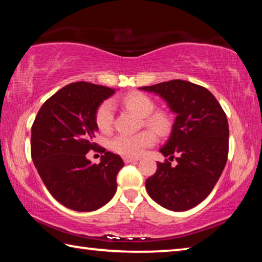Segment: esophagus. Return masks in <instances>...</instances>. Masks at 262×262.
<instances>
[{
  "mask_svg": "<svg viewBox=\"0 0 262 262\" xmlns=\"http://www.w3.org/2000/svg\"><path fill=\"white\" fill-rule=\"evenodd\" d=\"M139 161V158H133V157H123V162L126 164L128 163H132V162H137Z\"/></svg>",
  "mask_w": 262,
  "mask_h": 262,
  "instance_id": "1",
  "label": "esophagus"
}]
</instances>
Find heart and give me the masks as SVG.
I'll list each match as a JSON object with an SVG mask.
<instances>
[{"label": "heart", "mask_w": 262, "mask_h": 262, "mask_svg": "<svg viewBox=\"0 0 262 262\" xmlns=\"http://www.w3.org/2000/svg\"><path fill=\"white\" fill-rule=\"evenodd\" d=\"M122 104L132 112L143 118L145 126L151 128L159 135H165L171 129L170 115L164 111H154L156 105L149 96L134 92L123 97ZM95 121L98 129L103 133L111 132L114 121V106L111 100H105L96 110ZM156 142V135L149 129L135 134H119L111 142L113 151L126 157H139L147 148Z\"/></svg>", "instance_id": "heart-1"}]
</instances>
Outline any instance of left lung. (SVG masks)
Returning a JSON list of instances; mask_svg holds the SVG:
<instances>
[{
  "label": "left lung",
  "instance_id": "8db88e82",
  "mask_svg": "<svg viewBox=\"0 0 262 262\" xmlns=\"http://www.w3.org/2000/svg\"><path fill=\"white\" fill-rule=\"evenodd\" d=\"M141 90L155 92L177 114L161 152L177 165L157 163L145 181L154 201L172 211L198 206L210 194L228 161L229 125L223 108L206 88L183 79L162 82Z\"/></svg>",
  "mask_w": 262,
  "mask_h": 262
}]
</instances>
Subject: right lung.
Here are the masks:
<instances>
[{"mask_svg": "<svg viewBox=\"0 0 262 262\" xmlns=\"http://www.w3.org/2000/svg\"><path fill=\"white\" fill-rule=\"evenodd\" d=\"M114 89L89 82L70 83L39 110L31 130V156L48 192L61 205L76 211H94L117 190L123 167L119 155L94 142L98 127L95 113ZM90 149L104 152L99 164L86 158Z\"/></svg>", "mask_w": 262, "mask_h": 262, "instance_id": "add662e5", "label": "right lung"}]
</instances>
